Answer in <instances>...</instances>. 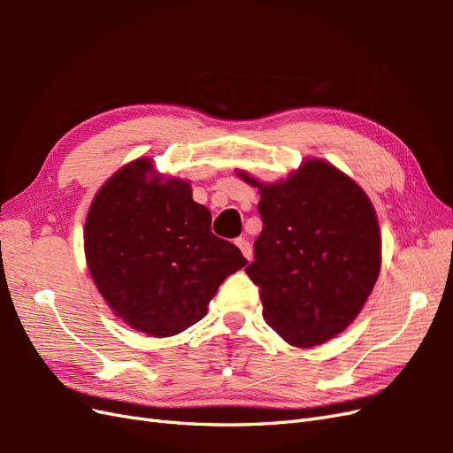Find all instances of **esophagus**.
<instances>
[{"label": "esophagus", "instance_id": "esophagus-1", "mask_svg": "<svg viewBox=\"0 0 453 453\" xmlns=\"http://www.w3.org/2000/svg\"><path fill=\"white\" fill-rule=\"evenodd\" d=\"M238 248H240V251H242V255L248 258V260H251L253 258V248H251V243L245 240V238H238L236 242H234Z\"/></svg>", "mask_w": 453, "mask_h": 453}]
</instances>
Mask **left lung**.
I'll return each mask as SVG.
<instances>
[{"mask_svg": "<svg viewBox=\"0 0 453 453\" xmlns=\"http://www.w3.org/2000/svg\"><path fill=\"white\" fill-rule=\"evenodd\" d=\"M263 232L245 268L258 285L263 318L287 344L313 348L361 313L381 268V234L365 190L331 162L308 158L285 180L263 183Z\"/></svg>", "mask_w": 453, "mask_h": 453, "instance_id": "left-lung-1", "label": "left lung"}]
</instances>
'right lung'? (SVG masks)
I'll return each mask as SVG.
<instances>
[{"label":"right lung","mask_w":453,"mask_h":453,"mask_svg":"<svg viewBox=\"0 0 453 453\" xmlns=\"http://www.w3.org/2000/svg\"><path fill=\"white\" fill-rule=\"evenodd\" d=\"M90 276L111 311L155 338L183 333L208 313L230 273L248 260L211 234V213L187 180L149 157L119 168L96 193L85 221Z\"/></svg>","instance_id":"add662e5"}]
</instances>
